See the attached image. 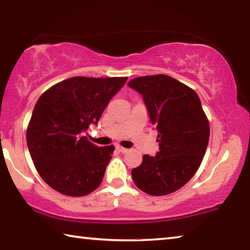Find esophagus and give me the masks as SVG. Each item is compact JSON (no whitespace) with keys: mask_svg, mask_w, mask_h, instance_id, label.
<instances>
[{"mask_svg":"<svg viewBox=\"0 0 250 250\" xmlns=\"http://www.w3.org/2000/svg\"><path fill=\"white\" fill-rule=\"evenodd\" d=\"M116 149H117V151L121 152V153H125V152L128 151V149H125V147H122V146H117Z\"/></svg>","mask_w":250,"mask_h":250,"instance_id":"34e87169","label":"esophagus"}]
</instances>
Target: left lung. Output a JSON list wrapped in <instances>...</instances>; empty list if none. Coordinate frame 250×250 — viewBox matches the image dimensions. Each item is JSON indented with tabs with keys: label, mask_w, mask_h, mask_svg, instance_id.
Segmentation results:
<instances>
[{
	"label": "left lung",
	"mask_w": 250,
	"mask_h": 250,
	"mask_svg": "<svg viewBox=\"0 0 250 250\" xmlns=\"http://www.w3.org/2000/svg\"><path fill=\"white\" fill-rule=\"evenodd\" d=\"M128 84L142 96L159 142L155 156L143 155L131 175L149 195H167L188 183L200 167L208 145V120L196 92L170 76H145Z\"/></svg>",
	"instance_id": "1"
}]
</instances>
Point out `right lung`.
<instances>
[{
  "label": "right lung",
  "mask_w": 250,
  "mask_h": 250,
  "mask_svg": "<svg viewBox=\"0 0 250 250\" xmlns=\"http://www.w3.org/2000/svg\"><path fill=\"white\" fill-rule=\"evenodd\" d=\"M126 77H73L40 97L26 131L37 172L55 191L68 196L94 192L104 179L115 146H97L83 133L97 125Z\"/></svg>",
  "instance_id": "right-lung-1"
}]
</instances>
